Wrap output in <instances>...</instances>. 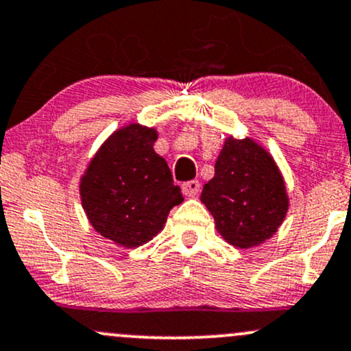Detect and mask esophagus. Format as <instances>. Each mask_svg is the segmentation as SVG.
<instances>
[{
  "label": "esophagus",
  "mask_w": 351,
  "mask_h": 351,
  "mask_svg": "<svg viewBox=\"0 0 351 351\" xmlns=\"http://www.w3.org/2000/svg\"><path fill=\"white\" fill-rule=\"evenodd\" d=\"M183 193L186 196H195L199 193V182L198 180H191V182L183 183Z\"/></svg>",
  "instance_id": "obj_1"
}]
</instances>
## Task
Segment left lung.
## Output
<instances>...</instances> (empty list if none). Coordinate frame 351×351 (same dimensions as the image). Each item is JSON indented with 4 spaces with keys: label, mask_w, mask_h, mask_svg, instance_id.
<instances>
[{
    "label": "left lung",
    "mask_w": 351,
    "mask_h": 351,
    "mask_svg": "<svg viewBox=\"0 0 351 351\" xmlns=\"http://www.w3.org/2000/svg\"><path fill=\"white\" fill-rule=\"evenodd\" d=\"M202 203L215 218L223 240L253 248L269 240L290 206L287 184L275 158L253 138L228 134L215 176L203 186Z\"/></svg>",
    "instance_id": "obj_1"
}]
</instances>
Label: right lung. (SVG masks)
I'll return each mask as SVG.
<instances>
[{"label":"right lung","mask_w":351,"mask_h":351,"mask_svg":"<svg viewBox=\"0 0 351 351\" xmlns=\"http://www.w3.org/2000/svg\"><path fill=\"white\" fill-rule=\"evenodd\" d=\"M155 128L130 123L103 141L80 178L88 221L123 248L148 243L165 228L168 213L183 202L167 160L153 148Z\"/></svg>","instance_id":"right-lung-1"}]
</instances>
